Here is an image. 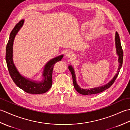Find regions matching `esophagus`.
I'll list each match as a JSON object with an SVG mask.
<instances>
[{
    "mask_svg": "<svg viewBox=\"0 0 130 130\" xmlns=\"http://www.w3.org/2000/svg\"><path fill=\"white\" fill-rule=\"evenodd\" d=\"M74 56V53L73 52L70 51H68L66 52L65 53V57L67 58H69V59H71L73 58Z\"/></svg>",
    "mask_w": 130,
    "mask_h": 130,
    "instance_id": "esophagus-1",
    "label": "esophagus"
}]
</instances>
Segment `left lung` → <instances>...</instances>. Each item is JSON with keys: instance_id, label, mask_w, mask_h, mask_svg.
Listing matches in <instances>:
<instances>
[{"instance_id": "1", "label": "left lung", "mask_w": 130, "mask_h": 130, "mask_svg": "<svg viewBox=\"0 0 130 130\" xmlns=\"http://www.w3.org/2000/svg\"><path fill=\"white\" fill-rule=\"evenodd\" d=\"M115 44H116V53L118 56V61L119 62V67H118L117 73L116 74V75L113 77V79L108 83L104 85V86L94 88H91L90 89H83V88H81L78 84H77V83L76 81V76H75V71H74L73 68L72 67V66L71 65L69 66L68 67L69 70H70L73 77L74 87L78 93L83 95L94 94H97V93L103 92L104 90L107 89L108 88H109L113 84V83L115 82L116 79L117 78V77L118 76V75L120 73L121 68L122 66L123 57V50H122V46H121L120 36H119V35H118V34L117 32H116V35H115Z\"/></svg>"}]
</instances>
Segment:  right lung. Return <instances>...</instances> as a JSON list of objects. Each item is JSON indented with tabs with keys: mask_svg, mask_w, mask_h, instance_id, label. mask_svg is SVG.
<instances>
[{
	"mask_svg": "<svg viewBox=\"0 0 130 130\" xmlns=\"http://www.w3.org/2000/svg\"><path fill=\"white\" fill-rule=\"evenodd\" d=\"M24 20L22 19L16 24L11 32L6 47V59L8 69L13 81L19 88L24 92L30 94H42L47 92L52 84V71L55 63L61 60L63 55L50 60L44 67L42 76L43 79L41 82L31 80L28 78L23 76L18 72L13 60V46L16 35L22 27Z\"/></svg>",
	"mask_w": 130,
	"mask_h": 130,
	"instance_id": "obj_1",
	"label": "right lung"
}]
</instances>
